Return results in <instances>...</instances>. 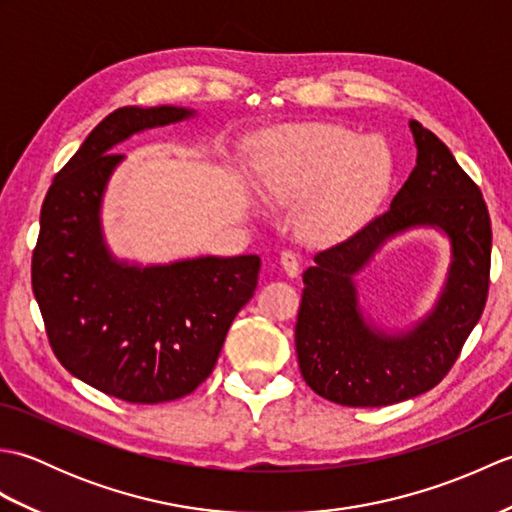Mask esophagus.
Instances as JSON below:
<instances>
[{"label": "esophagus", "mask_w": 512, "mask_h": 512, "mask_svg": "<svg viewBox=\"0 0 512 512\" xmlns=\"http://www.w3.org/2000/svg\"><path fill=\"white\" fill-rule=\"evenodd\" d=\"M281 266H284L288 277H297L301 273V259L299 255L292 253V250H284V253H281Z\"/></svg>", "instance_id": "34e87169"}]
</instances>
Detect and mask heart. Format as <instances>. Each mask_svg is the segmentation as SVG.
Masks as SVG:
<instances>
[{
    "mask_svg": "<svg viewBox=\"0 0 512 512\" xmlns=\"http://www.w3.org/2000/svg\"><path fill=\"white\" fill-rule=\"evenodd\" d=\"M255 169L277 200L314 198L312 231L341 237L356 231L387 193L394 154L380 136H358L336 123L288 125L255 145Z\"/></svg>",
    "mask_w": 512,
    "mask_h": 512,
    "instance_id": "obj_1",
    "label": "heart"
}]
</instances>
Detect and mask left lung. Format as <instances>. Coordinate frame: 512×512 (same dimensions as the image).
<instances>
[{
	"instance_id": "1",
	"label": "left lung",
	"mask_w": 512,
	"mask_h": 512,
	"mask_svg": "<svg viewBox=\"0 0 512 512\" xmlns=\"http://www.w3.org/2000/svg\"><path fill=\"white\" fill-rule=\"evenodd\" d=\"M418 160L391 206L343 242L314 255L303 273L295 325L301 376L314 394L345 407H385L436 387L480 321L491 284V217L477 184L449 147L409 123ZM411 225L450 235L454 264L437 310L407 335L372 331L351 277L387 236Z\"/></svg>"
}]
</instances>
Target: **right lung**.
Instances as JSON below:
<instances>
[{"mask_svg": "<svg viewBox=\"0 0 512 512\" xmlns=\"http://www.w3.org/2000/svg\"><path fill=\"white\" fill-rule=\"evenodd\" d=\"M189 114L162 105L103 118L54 176L32 250V292L54 356L83 383L134 405L182 398L209 378L262 266L242 255L140 270L105 250L101 198L123 158L112 147Z\"/></svg>", "mask_w": 512, "mask_h": 512, "instance_id": "obj_1", "label": "right lung"}]
</instances>
